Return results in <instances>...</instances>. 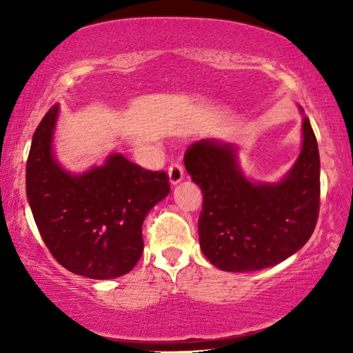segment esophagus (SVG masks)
Wrapping results in <instances>:
<instances>
[{"mask_svg": "<svg viewBox=\"0 0 353 353\" xmlns=\"http://www.w3.org/2000/svg\"><path fill=\"white\" fill-rule=\"evenodd\" d=\"M168 176H170L172 185H176L183 180L185 176V170H183V165L180 162H173L170 167H168Z\"/></svg>", "mask_w": 353, "mask_h": 353, "instance_id": "1", "label": "esophagus"}]
</instances>
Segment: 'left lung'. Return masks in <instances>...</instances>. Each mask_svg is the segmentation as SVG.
Instances as JSON below:
<instances>
[{
    "label": "left lung",
    "mask_w": 353,
    "mask_h": 353,
    "mask_svg": "<svg viewBox=\"0 0 353 353\" xmlns=\"http://www.w3.org/2000/svg\"><path fill=\"white\" fill-rule=\"evenodd\" d=\"M302 130L301 156L274 185L249 181L231 144L201 139L186 149L185 167L204 197L199 244L216 268L273 267L310 239L320 212V154L307 117Z\"/></svg>",
    "instance_id": "8db88e82"
}]
</instances>
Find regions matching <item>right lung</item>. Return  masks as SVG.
Wrapping results in <instances>:
<instances>
[{"label": "right lung", "instance_id": "right-lung-1", "mask_svg": "<svg viewBox=\"0 0 353 353\" xmlns=\"http://www.w3.org/2000/svg\"><path fill=\"white\" fill-rule=\"evenodd\" d=\"M59 108L33 133L27 197L46 248L62 267L91 279L128 273L143 254V221L170 192L165 172H151L112 154L103 167L70 175L52 156Z\"/></svg>", "mask_w": 353, "mask_h": 353}]
</instances>
